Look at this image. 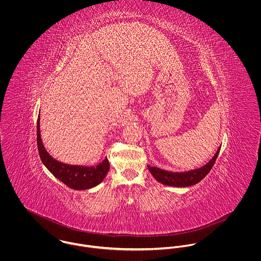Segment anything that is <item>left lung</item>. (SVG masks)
Returning a JSON list of instances; mask_svg holds the SVG:
<instances>
[{
  "instance_id": "8db88e82",
  "label": "left lung",
  "mask_w": 261,
  "mask_h": 261,
  "mask_svg": "<svg viewBox=\"0 0 261 261\" xmlns=\"http://www.w3.org/2000/svg\"><path fill=\"white\" fill-rule=\"evenodd\" d=\"M219 151H220V149L217 150V152L213 156V159L204 167L194 170V171H189L186 173H173V172L164 171L159 168L149 167V166H148V168H149L150 174L153 176V178L158 182H160L164 185L174 187L192 186V185L199 183L201 180H203L208 175V173L211 171L212 167L214 166V164L216 162Z\"/></svg>"
}]
</instances>
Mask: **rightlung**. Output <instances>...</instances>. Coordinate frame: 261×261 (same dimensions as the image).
<instances>
[{"instance_id": "right-lung-1", "label": "right lung", "mask_w": 261, "mask_h": 261, "mask_svg": "<svg viewBox=\"0 0 261 261\" xmlns=\"http://www.w3.org/2000/svg\"><path fill=\"white\" fill-rule=\"evenodd\" d=\"M40 120H37V146L41 161L45 167L66 186L74 190H86L102 182L110 170V162L106 159L95 167L71 166L53 159L44 148L40 138Z\"/></svg>"}]
</instances>
